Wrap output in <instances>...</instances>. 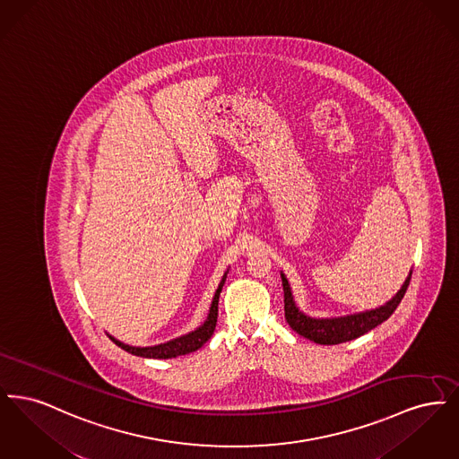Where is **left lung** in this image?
<instances>
[{"instance_id": "1", "label": "left lung", "mask_w": 459, "mask_h": 459, "mask_svg": "<svg viewBox=\"0 0 459 459\" xmlns=\"http://www.w3.org/2000/svg\"><path fill=\"white\" fill-rule=\"evenodd\" d=\"M281 277H282V287H284L285 320H287L289 327L292 328L294 332H298L299 335L306 337V339L316 342V344L333 346V344L352 341V339L370 332L371 328L380 325L382 322H385L395 311V307L399 306L401 299L404 298L406 289H408L410 281H411V272H410L404 284L401 285V289L397 290V294L394 296L389 303L370 309V311L354 313V315L339 316V318H311V316L305 315L296 306L290 285L287 282L284 273H281Z\"/></svg>"}]
</instances>
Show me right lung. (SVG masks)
<instances>
[{
    "mask_svg": "<svg viewBox=\"0 0 459 459\" xmlns=\"http://www.w3.org/2000/svg\"><path fill=\"white\" fill-rule=\"evenodd\" d=\"M225 279H227V272L223 273L221 281H220L219 289L213 296V301L210 306V313L204 320V324L201 327H197L196 330L182 335V337H177L174 341H169L165 344H158V346H150V348H134L129 344H124L120 341H117L115 337L109 335V339L124 351L131 352L134 356H141V358H154V359H169V358H177V356H182V354H189V352H195L199 350L212 335H213V330L217 327V316H219V298L220 292H221V287L225 284Z\"/></svg>",
    "mask_w": 459,
    "mask_h": 459,
    "instance_id": "obj_1",
    "label": "right lung"
}]
</instances>
